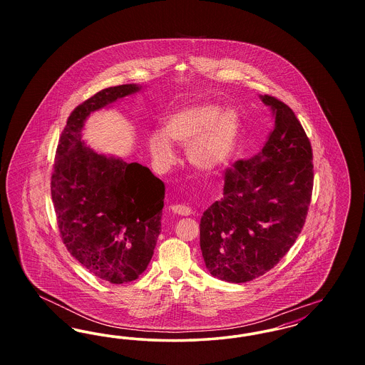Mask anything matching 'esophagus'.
<instances>
[{
  "label": "esophagus",
  "mask_w": 365,
  "mask_h": 365,
  "mask_svg": "<svg viewBox=\"0 0 365 365\" xmlns=\"http://www.w3.org/2000/svg\"><path fill=\"white\" fill-rule=\"evenodd\" d=\"M170 210L175 215H179V216H189L191 213V209L189 207H185V205H171Z\"/></svg>",
  "instance_id": "obj_1"
}]
</instances>
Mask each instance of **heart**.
Instances as JSON below:
<instances>
[{
	"instance_id": "heart-1",
	"label": "heart",
	"mask_w": 365,
	"mask_h": 365,
	"mask_svg": "<svg viewBox=\"0 0 365 365\" xmlns=\"http://www.w3.org/2000/svg\"><path fill=\"white\" fill-rule=\"evenodd\" d=\"M241 131V118L234 109L219 104L190 105L170 115L163 133L148 138V148L158 167L174 164L171 143L187 148V158L202 173L223 170L234 153Z\"/></svg>"
}]
</instances>
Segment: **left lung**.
Segmentation results:
<instances>
[{
  "mask_svg": "<svg viewBox=\"0 0 365 365\" xmlns=\"http://www.w3.org/2000/svg\"><path fill=\"white\" fill-rule=\"evenodd\" d=\"M275 127L256 156L227 168L220 201L200 223V246L209 272L245 283L278 264L298 238L311 204L312 146L292 108L271 96Z\"/></svg>",
  "mask_w": 365,
  "mask_h": 365,
  "instance_id": "obj_1",
  "label": "left lung"
}]
</instances>
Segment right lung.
<instances>
[{
    "mask_svg": "<svg viewBox=\"0 0 365 365\" xmlns=\"http://www.w3.org/2000/svg\"><path fill=\"white\" fill-rule=\"evenodd\" d=\"M139 88L108 87L72 110L57 145L51 182L68 252L94 277L115 284L138 279L152 260L165 186L148 167L90 149L82 128L90 113Z\"/></svg>",
    "mask_w": 365,
    "mask_h": 365,
    "instance_id": "right-lung-1",
    "label": "right lung"
}]
</instances>
